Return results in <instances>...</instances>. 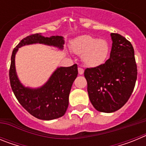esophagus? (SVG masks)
Here are the masks:
<instances>
[{
	"instance_id": "obj_1",
	"label": "esophagus",
	"mask_w": 146,
	"mask_h": 146,
	"mask_svg": "<svg viewBox=\"0 0 146 146\" xmlns=\"http://www.w3.org/2000/svg\"><path fill=\"white\" fill-rule=\"evenodd\" d=\"M78 72H79L80 74H83V72H84V69H82V68L79 67V68H78Z\"/></svg>"
}]
</instances>
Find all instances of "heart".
<instances>
[{"label":"heart","instance_id":"1","mask_svg":"<svg viewBox=\"0 0 146 146\" xmlns=\"http://www.w3.org/2000/svg\"><path fill=\"white\" fill-rule=\"evenodd\" d=\"M72 51L81 55L82 63L88 67L101 65L108 58L109 46L104 39H96L89 35L77 37L72 44Z\"/></svg>","mask_w":146,"mask_h":146}]
</instances>
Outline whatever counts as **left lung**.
<instances>
[{"instance_id":"obj_1","label":"left lung","mask_w":146,"mask_h":146,"mask_svg":"<svg viewBox=\"0 0 146 146\" xmlns=\"http://www.w3.org/2000/svg\"><path fill=\"white\" fill-rule=\"evenodd\" d=\"M110 57L104 64L85 69L89 99L102 113L116 111L127 102L136 82L137 69L131 42L112 33Z\"/></svg>"}]
</instances>
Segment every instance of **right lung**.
I'll list each match as a JSON object with an SVG mask.
<instances>
[{
    "mask_svg": "<svg viewBox=\"0 0 146 146\" xmlns=\"http://www.w3.org/2000/svg\"><path fill=\"white\" fill-rule=\"evenodd\" d=\"M44 44L63 49V36L44 37L41 33L28 36L20 41L14 50L11 58L9 80L17 99L33 116L42 120H52L65 114L69 105V96L73 82L77 77V65L59 67L46 83L38 88H25L21 84L15 70V55L20 47L32 44Z\"/></svg>",
    "mask_w": 146,
    "mask_h": 146,
    "instance_id": "add662e5",
    "label": "right lung"
}]
</instances>
